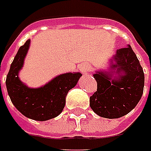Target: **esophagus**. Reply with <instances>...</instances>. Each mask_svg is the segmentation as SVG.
<instances>
[{
  "instance_id": "esophagus-1",
  "label": "esophagus",
  "mask_w": 151,
  "mask_h": 151,
  "mask_svg": "<svg viewBox=\"0 0 151 151\" xmlns=\"http://www.w3.org/2000/svg\"><path fill=\"white\" fill-rule=\"evenodd\" d=\"M80 70L81 71V73H82L83 75L87 76V75L89 74L90 69H89V67L87 66V64H81V65L80 66Z\"/></svg>"
}]
</instances>
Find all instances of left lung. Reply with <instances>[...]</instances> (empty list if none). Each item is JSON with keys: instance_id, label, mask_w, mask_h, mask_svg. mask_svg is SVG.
<instances>
[{"instance_id": "8db88e82", "label": "left lung", "mask_w": 151, "mask_h": 151, "mask_svg": "<svg viewBox=\"0 0 151 151\" xmlns=\"http://www.w3.org/2000/svg\"><path fill=\"white\" fill-rule=\"evenodd\" d=\"M98 89L90 97V106L104 118L116 119L128 114L143 95L145 74L129 44L109 58V67L96 70Z\"/></svg>"}]
</instances>
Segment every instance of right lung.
I'll return each mask as SVG.
<instances>
[{
	"mask_svg": "<svg viewBox=\"0 0 151 151\" xmlns=\"http://www.w3.org/2000/svg\"><path fill=\"white\" fill-rule=\"evenodd\" d=\"M30 47V40L19 47L6 80V87L12 103L24 116L44 122L58 116L64 108L68 92L76 87L81 73L67 72L51 79L38 87L27 86L19 78L24 59Z\"/></svg>",
	"mask_w": 151,
	"mask_h": 151,
	"instance_id": "right-lung-1",
	"label": "right lung"
}]
</instances>
